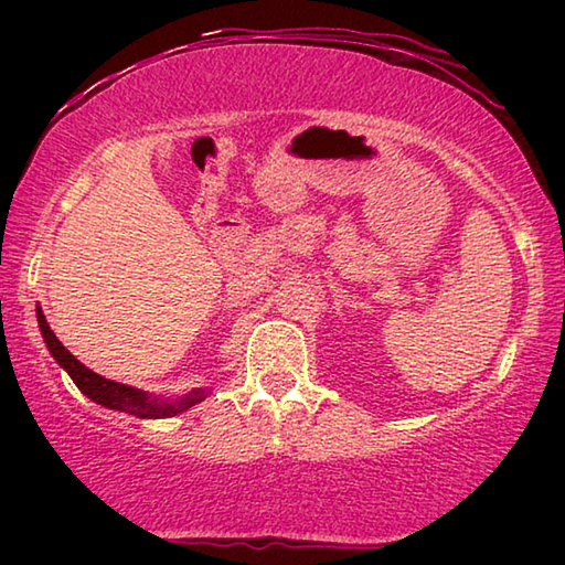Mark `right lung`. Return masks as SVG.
I'll use <instances>...</instances> for the list:
<instances>
[{
  "label": "right lung",
  "instance_id": "obj_1",
  "mask_svg": "<svg viewBox=\"0 0 565 565\" xmlns=\"http://www.w3.org/2000/svg\"><path fill=\"white\" fill-rule=\"evenodd\" d=\"M36 319H40L44 343L50 347L56 363H60L66 374L72 376L76 388H79L84 396H89L92 401H97V404H102V406L121 411V414H129L137 418H169V416L181 414V411L194 406L196 401L204 398V391H194V394H189L186 398L169 401L167 404V401L151 398L149 394H145V391H139L134 386H124V384H117V381H109L99 374H94V371L84 366L82 361H76L72 353L62 347V341L54 337L50 323H46L42 309L36 311Z\"/></svg>",
  "mask_w": 565,
  "mask_h": 565
}]
</instances>
